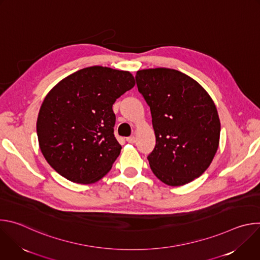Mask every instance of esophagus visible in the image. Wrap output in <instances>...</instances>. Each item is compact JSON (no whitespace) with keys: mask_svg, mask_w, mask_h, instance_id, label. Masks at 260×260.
I'll return each instance as SVG.
<instances>
[{"mask_svg":"<svg viewBox=\"0 0 260 260\" xmlns=\"http://www.w3.org/2000/svg\"><path fill=\"white\" fill-rule=\"evenodd\" d=\"M126 141H127L128 143H135V142H136V138H135V136H131V137L126 138Z\"/></svg>","mask_w":260,"mask_h":260,"instance_id":"esophagus-1","label":"esophagus"}]
</instances>
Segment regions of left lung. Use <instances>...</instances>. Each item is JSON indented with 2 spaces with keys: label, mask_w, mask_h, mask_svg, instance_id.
I'll return each mask as SVG.
<instances>
[{
  "label": "left lung",
  "mask_w": 260,
  "mask_h": 260,
  "mask_svg": "<svg viewBox=\"0 0 260 260\" xmlns=\"http://www.w3.org/2000/svg\"><path fill=\"white\" fill-rule=\"evenodd\" d=\"M136 82L151 111L156 144L147 158L153 174L170 186L199 178L219 145L213 100L196 80L173 69L138 71Z\"/></svg>",
  "instance_id": "obj_1"
}]
</instances>
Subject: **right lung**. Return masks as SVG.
Here are the masks:
<instances>
[{
    "mask_svg": "<svg viewBox=\"0 0 260 260\" xmlns=\"http://www.w3.org/2000/svg\"><path fill=\"white\" fill-rule=\"evenodd\" d=\"M134 86L129 72L93 66L71 74L48 92L37 135L52 169L80 184L94 183L111 170L121 150L112 106Z\"/></svg>",
    "mask_w": 260,
    "mask_h": 260,
    "instance_id": "1",
    "label": "right lung"
}]
</instances>
